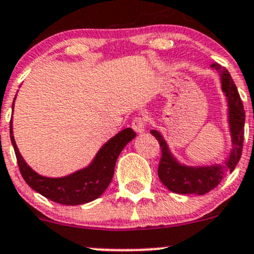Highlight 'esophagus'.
Segmentation results:
<instances>
[{
	"label": "esophagus",
	"mask_w": 254,
	"mask_h": 254,
	"mask_svg": "<svg viewBox=\"0 0 254 254\" xmlns=\"http://www.w3.org/2000/svg\"><path fill=\"white\" fill-rule=\"evenodd\" d=\"M146 118L140 115V117H135L134 120L131 123V127L134 129V131H136L137 134H141V132L145 131L146 129Z\"/></svg>",
	"instance_id": "esophagus-1"
}]
</instances>
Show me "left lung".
<instances>
[{
	"label": "left lung",
	"mask_w": 254,
	"mask_h": 254,
	"mask_svg": "<svg viewBox=\"0 0 254 254\" xmlns=\"http://www.w3.org/2000/svg\"><path fill=\"white\" fill-rule=\"evenodd\" d=\"M211 68L217 70L221 77V85L226 94L228 103V124H230L232 150L223 165L212 166H185L176 161L167 146L162 135L156 130H151V134L156 137L161 149V159L159 162V179L170 191L181 195H205L215 189L221 180L227 174L232 172L241 159L245 139V119L246 113L243 103L238 94L237 87L232 77L226 68L218 64H212Z\"/></svg>",
	"instance_id": "left-lung-1"
}]
</instances>
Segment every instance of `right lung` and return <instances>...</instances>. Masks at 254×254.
Here are the masks:
<instances>
[{
  "instance_id": "add662e5",
  "label": "right lung",
  "mask_w": 254,
  "mask_h": 254,
  "mask_svg": "<svg viewBox=\"0 0 254 254\" xmlns=\"http://www.w3.org/2000/svg\"><path fill=\"white\" fill-rule=\"evenodd\" d=\"M9 134H11V141L13 145L19 171L27 185L48 200L67 206L90 202L104 192L114 175L118 156L125 145L131 141L136 135L130 127L122 130L107 144L103 145L89 166L83 170H78L74 174L68 176L53 179V177L41 176L26 164L17 149L12 132V124L9 125Z\"/></svg>"
}]
</instances>
